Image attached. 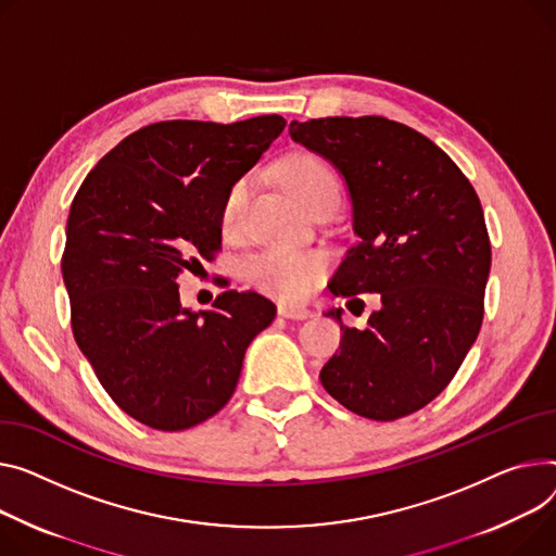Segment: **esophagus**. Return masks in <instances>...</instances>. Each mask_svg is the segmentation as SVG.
I'll use <instances>...</instances> for the list:
<instances>
[{
    "label": "esophagus",
    "mask_w": 556,
    "mask_h": 556,
    "mask_svg": "<svg viewBox=\"0 0 556 556\" xmlns=\"http://www.w3.org/2000/svg\"><path fill=\"white\" fill-rule=\"evenodd\" d=\"M277 313H279L283 319H306V317H311V311H308V308L290 306V304H279Z\"/></svg>",
    "instance_id": "obj_1"
}]
</instances>
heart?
<instances>
[{
    "label": "heart",
    "instance_id": "1",
    "mask_svg": "<svg viewBox=\"0 0 556 556\" xmlns=\"http://www.w3.org/2000/svg\"><path fill=\"white\" fill-rule=\"evenodd\" d=\"M281 176L288 192L311 210L324 199H340V182L332 169L311 154H294L281 163ZM250 192V180L239 178L228 190L224 205H220V228L232 232L243 216ZM326 275V258L311 250L268 248L248 258L245 277L275 298L300 302L308 298L311 290Z\"/></svg>",
    "mask_w": 556,
    "mask_h": 556
}]
</instances>
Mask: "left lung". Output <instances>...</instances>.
<instances>
[{"label":"left lung","mask_w":556,"mask_h":556,"mask_svg":"<svg viewBox=\"0 0 556 556\" xmlns=\"http://www.w3.org/2000/svg\"><path fill=\"white\" fill-rule=\"evenodd\" d=\"M288 134L346 182L357 243L330 279L332 294L378 292L364 330L319 374L324 389L368 420H397L456 376L483 324L492 266L485 216L458 165L416 129L380 116L292 121Z\"/></svg>","instance_id":"left-lung-1"}]
</instances>
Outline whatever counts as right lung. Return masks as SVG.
<instances>
[{"label":"right lung","instance_id":"add662e5","mask_svg":"<svg viewBox=\"0 0 556 556\" xmlns=\"http://www.w3.org/2000/svg\"><path fill=\"white\" fill-rule=\"evenodd\" d=\"M281 116L232 125L165 121L118 142L71 203L62 279L83 355L134 420L180 431L232 397L250 342L277 308L226 290L180 304L176 277L220 245V205L283 131Z\"/></svg>","mask_w":556,"mask_h":556}]
</instances>
